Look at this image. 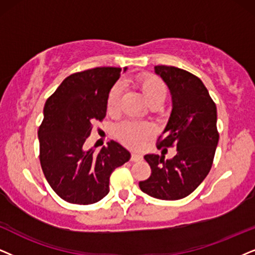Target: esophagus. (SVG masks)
<instances>
[{
	"mask_svg": "<svg viewBox=\"0 0 255 255\" xmlns=\"http://www.w3.org/2000/svg\"><path fill=\"white\" fill-rule=\"evenodd\" d=\"M130 160L134 161V162H136V161H141L142 160V155H140V154H136V153H133L131 154Z\"/></svg>",
	"mask_w": 255,
	"mask_h": 255,
	"instance_id": "34e87169",
	"label": "esophagus"
}]
</instances>
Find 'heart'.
Returning a JSON list of instances; mask_svg holds the SVG:
<instances>
[{"label":"heart","instance_id":"b5f03b06","mask_svg":"<svg viewBox=\"0 0 255 255\" xmlns=\"http://www.w3.org/2000/svg\"><path fill=\"white\" fill-rule=\"evenodd\" d=\"M138 88L147 100L148 104L161 105L166 99L167 89L159 77L151 74H142L137 76L135 80ZM122 88L120 83H117L113 87L107 99V112L109 114H114L119 111L120 106ZM153 126L148 122H135V121H125L118 127V134L124 138L126 142L133 146H138L144 136H148L153 133Z\"/></svg>","mask_w":255,"mask_h":255}]
</instances>
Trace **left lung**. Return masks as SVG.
Masks as SVG:
<instances>
[{"instance_id":"1","label":"left lung","mask_w":255,"mask_h":255,"mask_svg":"<svg viewBox=\"0 0 255 255\" xmlns=\"http://www.w3.org/2000/svg\"><path fill=\"white\" fill-rule=\"evenodd\" d=\"M154 70L172 96V112L157 148L174 144L176 155L169 160L144 155L151 174L138 186L151 198L179 200L194 192L211 170L219 142L217 106L193 74L168 66H155Z\"/></svg>"}]
</instances>
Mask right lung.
<instances>
[{
	"label": "right lung",
	"mask_w": 255,
	"mask_h": 255,
	"mask_svg": "<svg viewBox=\"0 0 255 255\" xmlns=\"http://www.w3.org/2000/svg\"><path fill=\"white\" fill-rule=\"evenodd\" d=\"M120 73L121 68L99 67L73 74L44 105L38 129L41 167L53 191L70 204L104 199L113 170L130 159L129 150L114 140L99 154L85 149L94 122L106 117L109 92Z\"/></svg>",
	"instance_id": "obj_1"
}]
</instances>
